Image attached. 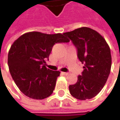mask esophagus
Returning <instances> with one entry per match:
<instances>
[{"label": "esophagus", "mask_w": 120, "mask_h": 120, "mask_svg": "<svg viewBox=\"0 0 120 120\" xmlns=\"http://www.w3.org/2000/svg\"><path fill=\"white\" fill-rule=\"evenodd\" d=\"M61 73H62V74H63L64 75H67L69 74V73H67V72H61Z\"/></svg>", "instance_id": "obj_1"}]
</instances>
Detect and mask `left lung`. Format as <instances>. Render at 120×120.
Here are the masks:
<instances>
[{"instance_id":"8db88e82","label":"left lung","mask_w":120,"mask_h":120,"mask_svg":"<svg viewBox=\"0 0 120 120\" xmlns=\"http://www.w3.org/2000/svg\"><path fill=\"white\" fill-rule=\"evenodd\" d=\"M63 35L75 46L78 59L84 64L76 83L69 86V92L79 100L91 99L102 90L109 75L112 66L109 47L101 35L88 27H81Z\"/></svg>"}]
</instances>
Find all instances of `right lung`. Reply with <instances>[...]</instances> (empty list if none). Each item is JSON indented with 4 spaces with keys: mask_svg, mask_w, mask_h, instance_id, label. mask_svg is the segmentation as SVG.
<instances>
[{
    "mask_svg": "<svg viewBox=\"0 0 120 120\" xmlns=\"http://www.w3.org/2000/svg\"><path fill=\"white\" fill-rule=\"evenodd\" d=\"M69 40L63 34L49 35L29 32L21 35L13 43L8 55V65L17 87L26 96L43 99L52 94L59 71H52L45 66L53 45L67 43Z\"/></svg>",
    "mask_w": 120,
    "mask_h": 120,
    "instance_id": "obj_1",
    "label": "right lung"
}]
</instances>
